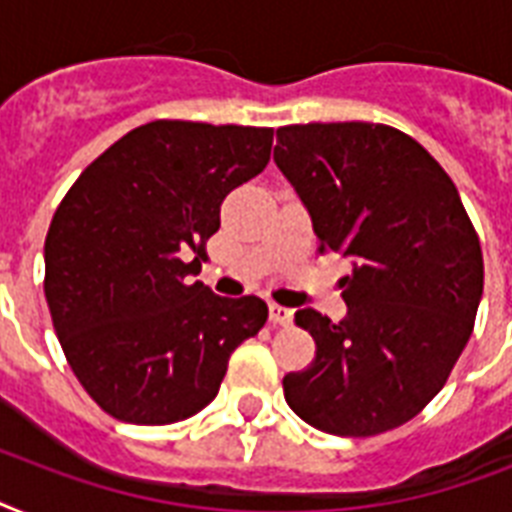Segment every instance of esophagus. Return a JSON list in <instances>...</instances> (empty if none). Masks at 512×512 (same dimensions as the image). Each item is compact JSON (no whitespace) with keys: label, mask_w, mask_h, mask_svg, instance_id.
Wrapping results in <instances>:
<instances>
[{"label":"esophagus","mask_w":512,"mask_h":512,"mask_svg":"<svg viewBox=\"0 0 512 512\" xmlns=\"http://www.w3.org/2000/svg\"><path fill=\"white\" fill-rule=\"evenodd\" d=\"M292 319H295V311H289V308H284V305H271V321L273 324H281V327H289L292 324Z\"/></svg>","instance_id":"esophagus-1"}]
</instances>
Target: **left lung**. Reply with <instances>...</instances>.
I'll return each instance as SVG.
<instances>
[{
	"label": "left lung",
	"mask_w": 512,
	"mask_h": 512,
	"mask_svg": "<svg viewBox=\"0 0 512 512\" xmlns=\"http://www.w3.org/2000/svg\"><path fill=\"white\" fill-rule=\"evenodd\" d=\"M273 162L308 209L321 252H340L348 313H295L316 358L284 377L292 412L332 436H377L433 401L473 332L481 241L441 164L388 124H289Z\"/></svg>",
	"instance_id": "left-lung-1"
}]
</instances>
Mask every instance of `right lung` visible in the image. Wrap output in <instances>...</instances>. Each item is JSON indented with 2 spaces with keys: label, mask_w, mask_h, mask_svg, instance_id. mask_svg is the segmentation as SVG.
<instances>
[{
  "label": "right lung",
  "mask_w": 512,
  "mask_h": 512,
  "mask_svg": "<svg viewBox=\"0 0 512 512\" xmlns=\"http://www.w3.org/2000/svg\"><path fill=\"white\" fill-rule=\"evenodd\" d=\"M271 127L148 122L103 151L55 209L44 297L76 380L111 417L170 425L217 396L268 305L199 276L220 204L265 170Z\"/></svg>",
  "instance_id": "right-lung-1"
}]
</instances>
